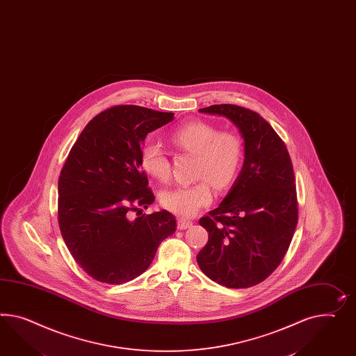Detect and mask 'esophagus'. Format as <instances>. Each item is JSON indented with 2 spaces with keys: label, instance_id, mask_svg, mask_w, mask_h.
<instances>
[{
  "label": "esophagus",
  "instance_id": "1",
  "mask_svg": "<svg viewBox=\"0 0 356 356\" xmlns=\"http://www.w3.org/2000/svg\"><path fill=\"white\" fill-rule=\"evenodd\" d=\"M192 221L185 220V219H179L177 221V228L179 229H188L192 227Z\"/></svg>",
  "mask_w": 356,
  "mask_h": 356
}]
</instances>
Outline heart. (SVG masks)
Masks as SVG:
<instances>
[{
	"label": "heart",
	"instance_id": "1",
	"mask_svg": "<svg viewBox=\"0 0 356 356\" xmlns=\"http://www.w3.org/2000/svg\"><path fill=\"white\" fill-rule=\"evenodd\" d=\"M170 140L179 150L195 155L194 176L200 180L165 189L161 193V203L165 210L189 218L211 202V184L218 191H225L236 180L243 159V145L236 134L219 131L203 120L176 128ZM141 165L145 172L159 181H167L171 175L167 154L155 143L144 145Z\"/></svg>",
	"mask_w": 356,
	"mask_h": 356
}]
</instances>
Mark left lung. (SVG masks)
<instances>
[{
  "mask_svg": "<svg viewBox=\"0 0 356 356\" xmlns=\"http://www.w3.org/2000/svg\"><path fill=\"white\" fill-rule=\"evenodd\" d=\"M200 111L227 116L238 127L245 161L219 207L200 219L209 241L197 261L222 286L250 288L279 267L298 222L291 159L281 137L258 113L228 104Z\"/></svg>",
  "mask_w": 356,
  "mask_h": 356,
  "instance_id": "left-lung-1",
  "label": "left lung"
}]
</instances>
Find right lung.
Masks as SVG:
<instances>
[{
  "label": "right lung",
  "instance_id": "right-lung-1",
  "mask_svg": "<svg viewBox=\"0 0 356 356\" xmlns=\"http://www.w3.org/2000/svg\"><path fill=\"white\" fill-rule=\"evenodd\" d=\"M173 115L141 106L110 107L88 123L70 150L58 180V224L92 279L113 285L136 279L176 231L165 210L141 215L155 200L141 170L145 138Z\"/></svg>",
  "mask_w": 356,
  "mask_h": 356
}]
</instances>
